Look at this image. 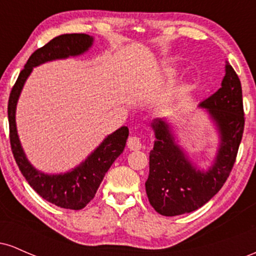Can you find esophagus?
Here are the masks:
<instances>
[{
    "label": "esophagus",
    "instance_id": "1",
    "mask_svg": "<svg viewBox=\"0 0 256 256\" xmlns=\"http://www.w3.org/2000/svg\"><path fill=\"white\" fill-rule=\"evenodd\" d=\"M128 148L130 150H140V148H143L142 140L137 136H131L128 140Z\"/></svg>",
    "mask_w": 256,
    "mask_h": 256
}]
</instances>
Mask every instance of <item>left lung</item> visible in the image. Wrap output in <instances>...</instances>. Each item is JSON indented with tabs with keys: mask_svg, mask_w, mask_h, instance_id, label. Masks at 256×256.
Here are the masks:
<instances>
[{
	"mask_svg": "<svg viewBox=\"0 0 256 256\" xmlns=\"http://www.w3.org/2000/svg\"><path fill=\"white\" fill-rule=\"evenodd\" d=\"M216 120L222 143L216 162L207 172L196 171L174 143L168 125L158 119L154 148L149 154V177L146 192L152 207L165 216H174L198 210L225 184L236 161L244 130L242 85L230 64L222 88L201 102Z\"/></svg>",
	"mask_w": 256,
	"mask_h": 256,
	"instance_id": "left-lung-1",
	"label": "left lung"
}]
</instances>
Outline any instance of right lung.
I'll list each match as a JSON object with an SVG mask.
<instances>
[{"label": "right lung", "instance_id": "add662e5", "mask_svg": "<svg viewBox=\"0 0 256 256\" xmlns=\"http://www.w3.org/2000/svg\"><path fill=\"white\" fill-rule=\"evenodd\" d=\"M91 44L92 37L85 34H61L52 38L50 42L32 52L12 88L8 100L10 148L18 167L38 195L50 204L66 210H82L94 198L104 174L124 150L128 136V126H122L110 134L101 146L73 171L64 174L48 176L34 170L22 152L16 134V107L22 85L34 66L55 58L76 56L88 50Z\"/></svg>", "mask_w": 256, "mask_h": 256}]
</instances>
